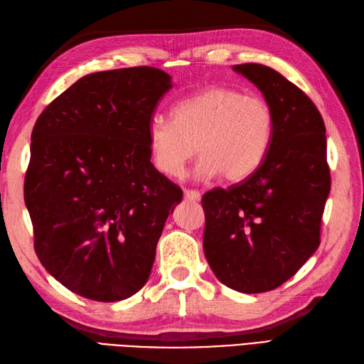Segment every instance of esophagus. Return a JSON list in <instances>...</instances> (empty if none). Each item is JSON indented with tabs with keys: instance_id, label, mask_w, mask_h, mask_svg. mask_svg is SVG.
Returning a JSON list of instances; mask_svg holds the SVG:
<instances>
[{
	"instance_id": "obj_1",
	"label": "esophagus",
	"mask_w": 364,
	"mask_h": 364,
	"mask_svg": "<svg viewBox=\"0 0 364 364\" xmlns=\"http://www.w3.org/2000/svg\"><path fill=\"white\" fill-rule=\"evenodd\" d=\"M183 199L188 202H198V200H200V193L198 190H185Z\"/></svg>"
}]
</instances>
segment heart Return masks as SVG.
<instances>
[{
    "label": "heart",
    "mask_w": 364,
    "mask_h": 364,
    "mask_svg": "<svg viewBox=\"0 0 364 364\" xmlns=\"http://www.w3.org/2000/svg\"><path fill=\"white\" fill-rule=\"evenodd\" d=\"M276 130L271 105L230 87H206L174 105L173 121L154 116L146 132L156 170L179 178L198 145L196 174L230 183L247 181L267 159Z\"/></svg>",
    "instance_id": "obj_1"
}]
</instances>
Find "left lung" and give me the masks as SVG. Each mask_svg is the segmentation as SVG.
<instances>
[{
  "mask_svg": "<svg viewBox=\"0 0 364 364\" xmlns=\"http://www.w3.org/2000/svg\"><path fill=\"white\" fill-rule=\"evenodd\" d=\"M234 70L263 93L276 130L251 178L203 194V251L225 287L259 294L279 288L318 248L331 191L326 129L306 93L274 68L250 63Z\"/></svg>",
  "mask_w": 364,
  "mask_h": 364,
  "instance_id": "1",
  "label": "left lung"
}]
</instances>
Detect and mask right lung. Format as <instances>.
<instances>
[{"instance_id": "right-lung-1", "label": "right lung", "mask_w": 364, "mask_h": 364, "mask_svg": "<svg viewBox=\"0 0 364 364\" xmlns=\"http://www.w3.org/2000/svg\"><path fill=\"white\" fill-rule=\"evenodd\" d=\"M171 77L154 67L87 75L32 132L24 200L39 262L96 301L132 297L150 277L181 186L150 162L146 132Z\"/></svg>"}]
</instances>
